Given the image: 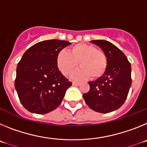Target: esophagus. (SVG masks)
<instances>
[{"mask_svg": "<svg viewBox=\"0 0 147 147\" xmlns=\"http://www.w3.org/2000/svg\"><path fill=\"white\" fill-rule=\"evenodd\" d=\"M80 82H73V85H80Z\"/></svg>", "mask_w": 147, "mask_h": 147, "instance_id": "obj_1", "label": "esophagus"}]
</instances>
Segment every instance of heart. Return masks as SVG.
I'll list each match as a JSON object with an SVG mask.
<instances>
[{
  "label": "heart",
  "instance_id": "1",
  "mask_svg": "<svg viewBox=\"0 0 147 147\" xmlns=\"http://www.w3.org/2000/svg\"><path fill=\"white\" fill-rule=\"evenodd\" d=\"M79 65L81 67L74 74L76 80L89 77L96 80L102 77L106 72L107 59L105 53L95 46L80 43L70 48L65 52L61 51L57 57L58 68L63 75L71 76Z\"/></svg>",
  "mask_w": 147,
  "mask_h": 147
}]
</instances>
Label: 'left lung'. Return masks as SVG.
I'll return each instance as SVG.
<instances>
[{
    "instance_id": "left-lung-1",
    "label": "left lung",
    "mask_w": 147,
    "mask_h": 147,
    "mask_svg": "<svg viewBox=\"0 0 147 147\" xmlns=\"http://www.w3.org/2000/svg\"><path fill=\"white\" fill-rule=\"evenodd\" d=\"M101 48L107 59L102 77L88 82L89 91L83 94L88 107L96 112L108 113L124 103L132 84L131 65L125 54L106 40H92Z\"/></svg>"
}]
</instances>
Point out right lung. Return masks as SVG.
Segmentation results:
<instances>
[{
  "instance_id": "right-lung-1",
  "label": "right lung",
  "mask_w": 147,
  "mask_h": 147,
  "mask_svg": "<svg viewBox=\"0 0 147 147\" xmlns=\"http://www.w3.org/2000/svg\"><path fill=\"white\" fill-rule=\"evenodd\" d=\"M71 44L59 40L37 42L24 53L18 62L15 89L21 104L29 112L48 113L61 104L72 82L59 71L57 57Z\"/></svg>"
}]
</instances>
